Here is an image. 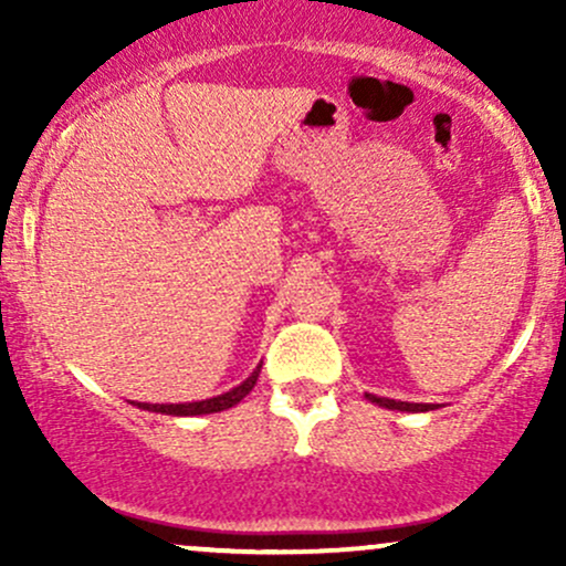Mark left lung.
<instances>
[{
  "mask_svg": "<svg viewBox=\"0 0 566 566\" xmlns=\"http://www.w3.org/2000/svg\"><path fill=\"white\" fill-rule=\"evenodd\" d=\"M367 399L375 401V405H378V407L399 409V412H428V409H433V405H409V401L386 399V396H375V394H367Z\"/></svg>",
  "mask_w": 566,
  "mask_h": 566,
  "instance_id": "1",
  "label": "left lung"
}]
</instances>
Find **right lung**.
Returning <instances> with one entry per match:
<instances>
[{"label": "right lung", "instance_id": "right-lung-1", "mask_svg": "<svg viewBox=\"0 0 566 566\" xmlns=\"http://www.w3.org/2000/svg\"><path fill=\"white\" fill-rule=\"evenodd\" d=\"M258 375H261V365H258V369L250 375V378H247L244 382H239L237 388H231V391H226L220 396H212V399H205V401H188V405H143V401H133V405L140 407V409H148V412L175 415V418H186V415L220 412V409H229L233 405H239V401H242L244 396L250 394L252 388H255Z\"/></svg>", "mask_w": 566, "mask_h": 566}]
</instances>
